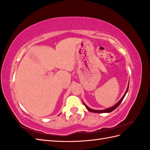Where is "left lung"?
I'll use <instances>...</instances> for the list:
<instances>
[{"mask_svg":"<svg viewBox=\"0 0 150 150\" xmlns=\"http://www.w3.org/2000/svg\"><path fill=\"white\" fill-rule=\"evenodd\" d=\"M128 88H129V84H128V88H127V90H126V93H124V95H123V97H122V98H121V99H120L119 102H118V103H117L115 105V106H113V107H111V108H108V109L104 110H92V109H90V108H89L84 103H83V104H84V106H86V109H87L88 111H90V112H93V113H110V112H111V111H113L114 110H115L116 108L119 106L120 104L121 103H122V101L123 100L124 97H125V95H126V93H127V92H128Z\"/></svg>","mask_w":150,"mask_h":150,"instance_id":"left-lung-1","label":"left lung"}]
</instances>
